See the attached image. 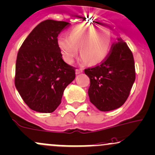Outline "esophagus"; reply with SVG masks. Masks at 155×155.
<instances>
[{
  "label": "esophagus",
  "instance_id": "esophagus-1",
  "mask_svg": "<svg viewBox=\"0 0 155 155\" xmlns=\"http://www.w3.org/2000/svg\"><path fill=\"white\" fill-rule=\"evenodd\" d=\"M83 72V70L81 68H79V69H76V74H81V73Z\"/></svg>",
  "mask_w": 155,
  "mask_h": 155
}]
</instances>
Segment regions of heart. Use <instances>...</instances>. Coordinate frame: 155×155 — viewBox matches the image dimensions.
<instances>
[{
  "mask_svg": "<svg viewBox=\"0 0 155 155\" xmlns=\"http://www.w3.org/2000/svg\"><path fill=\"white\" fill-rule=\"evenodd\" d=\"M58 45L68 63L74 62L79 47L81 61L96 64L107 57L111 45V35L109 29L104 27L78 25L69 31L68 37H59Z\"/></svg>",
  "mask_w": 155,
  "mask_h": 155,
  "instance_id": "obj_1",
  "label": "heart"
}]
</instances>
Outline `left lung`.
<instances>
[{
    "label": "left lung",
    "mask_w": 155,
    "mask_h": 155,
    "mask_svg": "<svg viewBox=\"0 0 155 155\" xmlns=\"http://www.w3.org/2000/svg\"><path fill=\"white\" fill-rule=\"evenodd\" d=\"M91 81L90 101L103 112L121 107L135 80L133 55L122 39L113 43L107 57L96 67L84 70Z\"/></svg>",
    "instance_id": "1"
}]
</instances>
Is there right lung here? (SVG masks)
I'll return each mask as SVG.
<instances>
[{
    "label": "right lung",
    "instance_id": "add662e5",
    "mask_svg": "<svg viewBox=\"0 0 155 155\" xmlns=\"http://www.w3.org/2000/svg\"><path fill=\"white\" fill-rule=\"evenodd\" d=\"M69 25L68 22L44 20L31 31L18 53L15 87L28 107L36 112H54L65 87L75 79V68L63 61L57 40Z\"/></svg>",
    "mask_w": 155,
    "mask_h": 155
}]
</instances>
